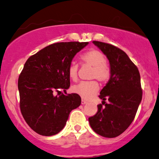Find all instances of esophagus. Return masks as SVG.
<instances>
[{
    "instance_id": "1",
    "label": "esophagus",
    "mask_w": 159,
    "mask_h": 159,
    "mask_svg": "<svg viewBox=\"0 0 159 159\" xmlns=\"http://www.w3.org/2000/svg\"><path fill=\"white\" fill-rule=\"evenodd\" d=\"M81 103H82V104H85V103H87V101H85V100L82 99L81 100Z\"/></svg>"
}]
</instances>
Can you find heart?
Returning a JSON list of instances; mask_svg holds the SVG:
<instances>
[{
	"label": "heart",
	"mask_w": 159,
	"mask_h": 159,
	"mask_svg": "<svg viewBox=\"0 0 159 159\" xmlns=\"http://www.w3.org/2000/svg\"><path fill=\"white\" fill-rule=\"evenodd\" d=\"M80 61L83 65L92 66L89 78L96 79L101 83H107L111 76V69L106 62L104 54L98 49H92L83 53L80 56ZM79 65L75 62H71L68 66L67 74L72 81H76L78 79ZM99 90V84L96 80L81 82L72 87V92L79 94L82 98L89 100L94 97Z\"/></svg>",
	"instance_id": "obj_1"
}]
</instances>
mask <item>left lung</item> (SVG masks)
<instances>
[{
	"instance_id": "8db88e82",
	"label": "left lung",
	"mask_w": 159,
	"mask_h": 159,
	"mask_svg": "<svg viewBox=\"0 0 159 159\" xmlns=\"http://www.w3.org/2000/svg\"><path fill=\"white\" fill-rule=\"evenodd\" d=\"M93 43L107 57L111 76L100 92L102 104L98 105L97 113L89 117V122L94 132L112 138L124 132L134 119L142 100L140 76L137 66L122 49L100 41Z\"/></svg>"
}]
</instances>
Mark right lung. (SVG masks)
Listing matches in <instances>:
<instances>
[{"label":"right lung","instance_id":"right-lung-1","mask_svg":"<svg viewBox=\"0 0 159 159\" xmlns=\"http://www.w3.org/2000/svg\"><path fill=\"white\" fill-rule=\"evenodd\" d=\"M88 43H56L26 61L18 80L19 107L27 124L36 133L52 136L60 132L71 110L81 103L79 94H65L61 91L65 92L70 87L68 66Z\"/></svg>","mask_w":159,"mask_h":159}]
</instances>
